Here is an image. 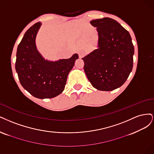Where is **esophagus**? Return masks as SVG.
Returning a JSON list of instances; mask_svg holds the SVG:
<instances>
[{"label": "esophagus", "mask_w": 154, "mask_h": 154, "mask_svg": "<svg viewBox=\"0 0 154 154\" xmlns=\"http://www.w3.org/2000/svg\"><path fill=\"white\" fill-rule=\"evenodd\" d=\"M84 52L81 51V52H79V57H80V58L84 56Z\"/></svg>", "instance_id": "34e87169"}]
</instances>
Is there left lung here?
Segmentation results:
<instances>
[{"label": "left lung", "instance_id": "1", "mask_svg": "<svg viewBox=\"0 0 154 154\" xmlns=\"http://www.w3.org/2000/svg\"><path fill=\"white\" fill-rule=\"evenodd\" d=\"M98 32V48L82 58L91 85L100 91L120 88L133 67L134 48L129 32L115 20L103 18L90 22Z\"/></svg>", "mask_w": 154, "mask_h": 154}]
</instances>
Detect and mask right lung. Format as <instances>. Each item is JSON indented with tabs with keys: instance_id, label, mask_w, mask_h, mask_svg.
<instances>
[{
	"instance_id": "1",
	"label": "right lung",
	"mask_w": 154,
	"mask_h": 154,
	"mask_svg": "<svg viewBox=\"0 0 154 154\" xmlns=\"http://www.w3.org/2000/svg\"><path fill=\"white\" fill-rule=\"evenodd\" d=\"M41 25L36 23L25 33L17 48L15 69L25 90L38 98H51L63 91L68 73L79 56L75 54L57 61L45 60L35 42Z\"/></svg>"
}]
</instances>
